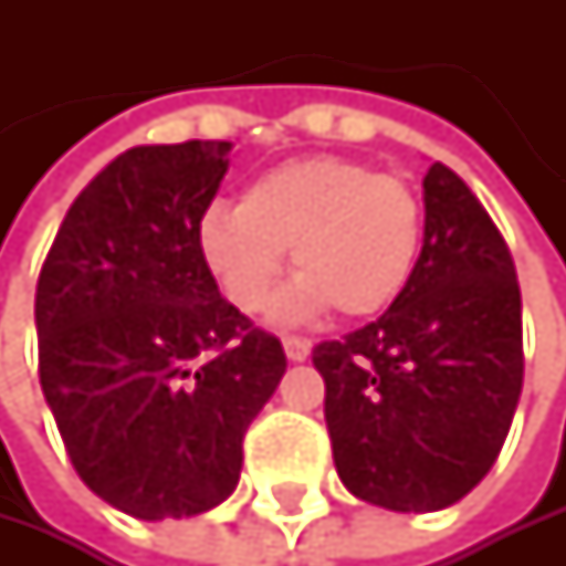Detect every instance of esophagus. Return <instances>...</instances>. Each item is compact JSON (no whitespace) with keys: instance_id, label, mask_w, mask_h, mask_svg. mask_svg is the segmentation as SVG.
Returning a JSON list of instances; mask_svg holds the SVG:
<instances>
[{"instance_id":"1","label":"esophagus","mask_w":566,"mask_h":566,"mask_svg":"<svg viewBox=\"0 0 566 566\" xmlns=\"http://www.w3.org/2000/svg\"><path fill=\"white\" fill-rule=\"evenodd\" d=\"M281 346H285V356H289L292 363H302V359H308V353H312V343H308V339H298V336H289Z\"/></svg>"}]
</instances>
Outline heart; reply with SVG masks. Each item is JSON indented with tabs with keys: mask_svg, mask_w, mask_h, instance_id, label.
<instances>
[{
	"mask_svg": "<svg viewBox=\"0 0 566 566\" xmlns=\"http://www.w3.org/2000/svg\"><path fill=\"white\" fill-rule=\"evenodd\" d=\"M421 237V203L403 179L356 159L308 156L248 182L237 210L210 207L197 223V254L244 315L268 305L292 251L298 277L277 298V322H305L329 305L369 318L403 295Z\"/></svg>",
	"mask_w": 566,
	"mask_h": 566,
	"instance_id": "heart-1",
	"label": "heart"
}]
</instances>
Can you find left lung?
Instances as JSON below:
<instances>
[{
	"label": "left lung",
	"mask_w": 566,
	"mask_h": 566,
	"mask_svg": "<svg viewBox=\"0 0 566 566\" xmlns=\"http://www.w3.org/2000/svg\"><path fill=\"white\" fill-rule=\"evenodd\" d=\"M312 363L356 499L434 513L485 479L523 390V302L503 233L448 166L424 176V244L403 295L343 343H318Z\"/></svg>",
	"instance_id": "1"
}]
</instances>
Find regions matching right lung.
<instances>
[{"label": "right lung", "instance_id": "obj_1", "mask_svg": "<svg viewBox=\"0 0 566 566\" xmlns=\"http://www.w3.org/2000/svg\"><path fill=\"white\" fill-rule=\"evenodd\" d=\"M230 142L138 145L63 217L36 285L40 387L77 475L135 520L200 516L237 489L285 349L197 254Z\"/></svg>", "mask_w": 566, "mask_h": 566}]
</instances>
